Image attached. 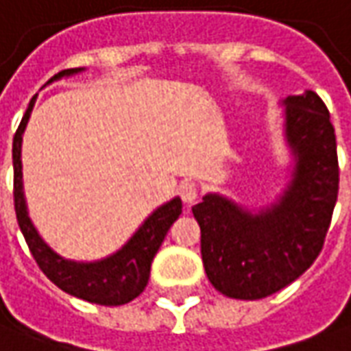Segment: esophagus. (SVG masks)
Wrapping results in <instances>:
<instances>
[{"mask_svg":"<svg viewBox=\"0 0 351 351\" xmlns=\"http://www.w3.org/2000/svg\"><path fill=\"white\" fill-rule=\"evenodd\" d=\"M178 193H180L181 200H183L185 204H193V202L197 200V195H199L197 185H195V183H191V181H183V183H180Z\"/></svg>","mask_w":351,"mask_h":351,"instance_id":"obj_1","label":"esophagus"}]
</instances>
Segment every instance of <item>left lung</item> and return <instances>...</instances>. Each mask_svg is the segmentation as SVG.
Here are the masks:
<instances>
[{"mask_svg":"<svg viewBox=\"0 0 351 351\" xmlns=\"http://www.w3.org/2000/svg\"><path fill=\"white\" fill-rule=\"evenodd\" d=\"M282 137L292 156L291 181L277 199L248 208L221 193L193 206L208 281L237 300L281 291L323 248L338 197L335 128L313 91L282 99Z\"/></svg>","mask_w":351,"mask_h":351,"instance_id":"left-lung-1","label":"left lung"}]
</instances>
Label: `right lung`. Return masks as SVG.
<instances>
[{
	"label": "right lung",
	"mask_w": 351,
	"mask_h": 351,
	"mask_svg": "<svg viewBox=\"0 0 351 351\" xmlns=\"http://www.w3.org/2000/svg\"><path fill=\"white\" fill-rule=\"evenodd\" d=\"M84 70L86 69L62 70L59 74H55L47 84H53L60 78L76 76ZM36 97L38 95H34L30 105L26 108L13 139V195L19 227H21L24 239L28 243V248L32 252L34 260L40 265V269L59 287L60 291L69 292L72 296L91 302V304H101V306L128 304L145 291V287L149 282V275H151L152 258L158 252L171 223L181 214V199L173 197L166 204L156 208L151 216L137 227L134 235L125 241V245L106 258H101L95 262H76V260L62 258L38 233V229L28 216V206H26V199H24L21 152H23L24 130H26V124L32 114Z\"/></svg>",
	"instance_id": "right-lung-1"
}]
</instances>
